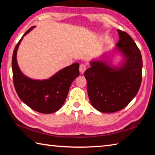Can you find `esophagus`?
I'll use <instances>...</instances> for the list:
<instances>
[{"instance_id":"34e87169","label":"esophagus","mask_w":155,"mask_h":155,"mask_svg":"<svg viewBox=\"0 0 155 155\" xmlns=\"http://www.w3.org/2000/svg\"><path fill=\"white\" fill-rule=\"evenodd\" d=\"M86 68H87V67H86V65H85V64H81L80 65L79 71H80L81 74H83V73L85 72V71L86 70Z\"/></svg>"}]
</instances>
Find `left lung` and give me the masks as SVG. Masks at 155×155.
<instances>
[{"label":"left lung","mask_w":155,"mask_h":155,"mask_svg":"<svg viewBox=\"0 0 155 155\" xmlns=\"http://www.w3.org/2000/svg\"><path fill=\"white\" fill-rule=\"evenodd\" d=\"M117 32L120 40L114 51L123 57L119 66L104 59L93 60L84 73L90 103L103 113L116 112L127 107L137 94L142 78L140 49L128 33Z\"/></svg>","instance_id":"8db88e82"}]
</instances>
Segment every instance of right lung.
Listing matches in <instances>:
<instances>
[{"label": "right lung", "instance_id": "obj_1", "mask_svg": "<svg viewBox=\"0 0 155 155\" xmlns=\"http://www.w3.org/2000/svg\"><path fill=\"white\" fill-rule=\"evenodd\" d=\"M35 27H31L15 47L12 65L13 81L18 96L27 106L41 114H52L64 104L70 85L79 76V64L75 63L63 68L48 79L35 80L25 76L18 65L17 51L23 38Z\"/></svg>", "mask_w": 155, "mask_h": 155}]
</instances>
